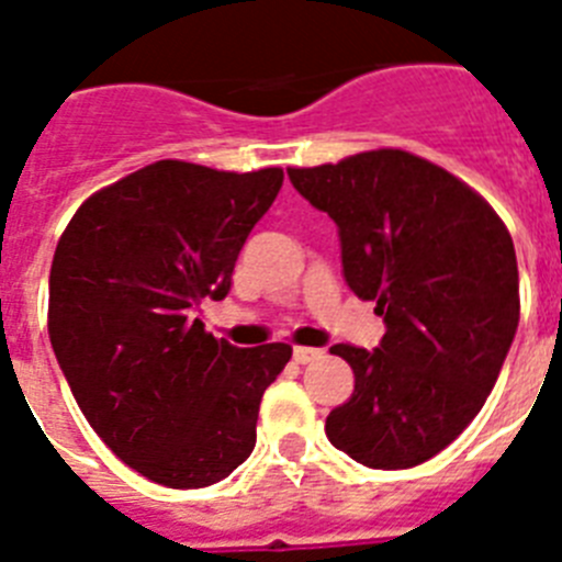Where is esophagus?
Returning <instances> with one entry per match:
<instances>
[{
  "label": "esophagus",
  "instance_id": "1",
  "mask_svg": "<svg viewBox=\"0 0 562 562\" xmlns=\"http://www.w3.org/2000/svg\"><path fill=\"white\" fill-rule=\"evenodd\" d=\"M321 357H324V351L310 349V346H295V349H292V360L301 362V366H306V362L312 360H321Z\"/></svg>",
  "mask_w": 562,
  "mask_h": 562
}]
</instances>
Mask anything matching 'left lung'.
Returning a JSON list of instances; mask_svg holds the SVG:
<instances>
[{"label": "left lung", "instance_id": "1", "mask_svg": "<svg viewBox=\"0 0 562 562\" xmlns=\"http://www.w3.org/2000/svg\"><path fill=\"white\" fill-rule=\"evenodd\" d=\"M286 173L329 213L346 284L385 324L376 349L331 346L355 394L326 436L374 470L434 459L484 408L518 331L513 236L473 188L400 148Z\"/></svg>", "mask_w": 562, "mask_h": 562}]
</instances>
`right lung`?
Returning <instances> with one entry per match:
<instances>
[{"label":"right lung","instance_id":"obj_1","mask_svg":"<svg viewBox=\"0 0 562 562\" xmlns=\"http://www.w3.org/2000/svg\"><path fill=\"white\" fill-rule=\"evenodd\" d=\"M284 182L160 160L89 196L49 270V342L69 391L121 461L171 490L227 479L256 448L258 405L286 342L207 335L202 297L231 292L236 258Z\"/></svg>","mask_w":562,"mask_h":562}]
</instances>
